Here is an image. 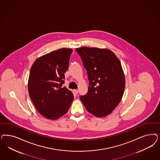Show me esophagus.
I'll return each instance as SVG.
<instances>
[{
	"label": "esophagus",
	"mask_w": 160,
	"mask_h": 160,
	"mask_svg": "<svg viewBox=\"0 0 160 160\" xmlns=\"http://www.w3.org/2000/svg\"><path fill=\"white\" fill-rule=\"evenodd\" d=\"M73 92H74L75 94H78V91L77 89H74Z\"/></svg>",
	"instance_id": "34e87169"
}]
</instances>
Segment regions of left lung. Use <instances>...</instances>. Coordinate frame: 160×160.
I'll return each mask as SVG.
<instances>
[{"mask_svg": "<svg viewBox=\"0 0 160 160\" xmlns=\"http://www.w3.org/2000/svg\"><path fill=\"white\" fill-rule=\"evenodd\" d=\"M76 51L89 81L87 93L80 99L89 112L97 117L112 113L121 101L125 85L118 58L108 49L82 47Z\"/></svg>", "mask_w": 160, "mask_h": 160, "instance_id": "left-lung-1", "label": "left lung"}]
</instances>
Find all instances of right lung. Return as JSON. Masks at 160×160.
Here are the masks:
<instances>
[{
    "instance_id": "add662e5",
    "label": "right lung",
    "mask_w": 160,
    "mask_h": 160,
    "mask_svg": "<svg viewBox=\"0 0 160 160\" xmlns=\"http://www.w3.org/2000/svg\"><path fill=\"white\" fill-rule=\"evenodd\" d=\"M72 49L62 48L38 58L31 68L28 80L29 97L38 111L49 119H57L67 113L73 95L65 87Z\"/></svg>"
}]
</instances>
